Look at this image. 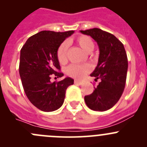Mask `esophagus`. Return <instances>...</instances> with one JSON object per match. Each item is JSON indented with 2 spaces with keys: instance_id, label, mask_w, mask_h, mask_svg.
<instances>
[{
  "instance_id": "1",
  "label": "esophagus",
  "mask_w": 147,
  "mask_h": 147,
  "mask_svg": "<svg viewBox=\"0 0 147 147\" xmlns=\"http://www.w3.org/2000/svg\"><path fill=\"white\" fill-rule=\"evenodd\" d=\"M75 84H83L82 82H81V81H80V80H75Z\"/></svg>"
}]
</instances>
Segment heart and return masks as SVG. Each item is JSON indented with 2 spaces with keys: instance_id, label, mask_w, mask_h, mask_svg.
Segmentation results:
<instances>
[{
  "instance_id": "obj_1",
  "label": "heart",
  "mask_w": 147,
  "mask_h": 147,
  "mask_svg": "<svg viewBox=\"0 0 147 147\" xmlns=\"http://www.w3.org/2000/svg\"><path fill=\"white\" fill-rule=\"evenodd\" d=\"M75 41L80 47H81L86 53H91L94 50V42L90 37L87 35H80L76 38ZM67 50L68 44L67 42H63L58 47L57 57L60 64H65L67 61ZM90 69L91 67L88 65H72L67 69V74L72 78L80 79L84 76L85 74L90 72Z\"/></svg>"
}]
</instances>
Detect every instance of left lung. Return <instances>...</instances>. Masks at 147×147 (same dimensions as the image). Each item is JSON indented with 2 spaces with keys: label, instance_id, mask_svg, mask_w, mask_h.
<instances>
[{
  "label": "left lung",
  "instance_id": "obj_1",
  "mask_svg": "<svg viewBox=\"0 0 147 147\" xmlns=\"http://www.w3.org/2000/svg\"><path fill=\"white\" fill-rule=\"evenodd\" d=\"M97 42L100 50L98 64L90 76L101 80L84 101L90 109L104 112L119 101L125 87L128 60L124 45L112 34L99 28L80 30Z\"/></svg>",
  "mask_w": 147,
  "mask_h": 147
}]
</instances>
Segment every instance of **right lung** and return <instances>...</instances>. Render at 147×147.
<instances>
[{
  "instance_id": "obj_1",
  "label": "right lung",
  "mask_w": 147,
  "mask_h": 147,
  "mask_svg": "<svg viewBox=\"0 0 147 147\" xmlns=\"http://www.w3.org/2000/svg\"><path fill=\"white\" fill-rule=\"evenodd\" d=\"M73 30L54 32L43 30L30 37L20 50L19 73L26 96L43 112L57 110L63 105L65 92L74 80L66 78L50 82L52 75L63 77L57 60L58 47Z\"/></svg>"
}]
</instances>
